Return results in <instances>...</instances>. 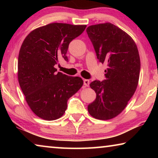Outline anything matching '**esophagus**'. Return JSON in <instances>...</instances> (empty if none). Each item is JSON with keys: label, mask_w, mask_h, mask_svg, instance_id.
I'll list each match as a JSON object with an SVG mask.
<instances>
[{"label": "esophagus", "mask_w": 158, "mask_h": 158, "mask_svg": "<svg viewBox=\"0 0 158 158\" xmlns=\"http://www.w3.org/2000/svg\"><path fill=\"white\" fill-rule=\"evenodd\" d=\"M89 84H90V81L89 79H84V85L85 86H89Z\"/></svg>", "instance_id": "esophagus-1"}]
</instances>
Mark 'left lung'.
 <instances>
[{
	"label": "left lung",
	"instance_id": "1",
	"mask_svg": "<svg viewBox=\"0 0 158 158\" xmlns=\"http://www.w3.org/2000/svg\"><path fill=\"white\" fill-rule=\"evenodd\" d=\"M86 32L98 60L107 64L105 79L90 83L96 99L88 111L95 118L111 119L121 113L137 89L141 68L137 47L129 35L111 23L90 26Z\"/></svg>",
	"mask_w": 158,
	"mask_h": 158
}]
</instances>
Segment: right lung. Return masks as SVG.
<instances>
[{
	"label": "right lung",
	"instance_id": "obj_1",
	"mask_svg": "<svg viewBox=\"0 0 158 158\" xmlns=\"http://www.w3.org/2000/svg\"><path fill=\"white\" fill-rule=\"evenodd\" d=\"M85 25L53 23L31 31L23 40L18 58V80L33 113L47 121L60 118L69 98L84 84L79 77L58 72L55 65L66 53L70 42L84 31Z\"/></svg>",
	"mask_w": 158,
	"mask_h": 158
}]
</instances>
